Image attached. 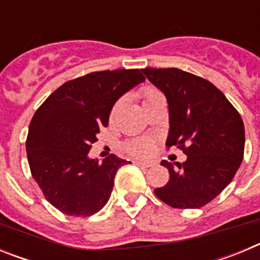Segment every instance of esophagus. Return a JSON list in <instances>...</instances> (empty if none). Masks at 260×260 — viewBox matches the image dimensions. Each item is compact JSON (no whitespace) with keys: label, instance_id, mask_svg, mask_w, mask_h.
I'll use <instances>...</instances> for the list:
<instances>
[{"label":"esophagus","instance_id":"obj_1","mask_svg":"<svg viewBox=\"0 0 260 260\" xmlns=\"http://www.w3.org/2000/svg\"><path fill=\"white\" fill-rule=\"evenodd\" d=\"M134 164H137V165H139V167H142V168H150V167H152V164H151V162H147V161H138V160H134Z\"/></svg>","mask_w":260,"mask_h":260}]
</instances>
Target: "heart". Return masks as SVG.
<instances>
[{"mask_svg": "<svg viewBox=\"0 0 260 260\" xmlns=\"http://www.w3.org/2000/svg\"><path fill=\"white\" fill-rule=\"evenodd\" d=\"M142 95H143L144 103L150 102L151 99L156 98V96L161 95V93L156 91V89L151 88V87H147L142 91ZM121 102L117 103L114 105L113 110H112V116H114V113L118 109ZM126 150H127L128 153H132L134 156H139V157H144V156L151 155V152L153 151V141L150 139V138H141V139H134V141H130L126 143Z\"/></svg>", "mask_w": 260, "mask_h": 260, "instance_id": "heart-1", "label": "heart"}]
</instances>
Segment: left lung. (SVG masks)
<instances>
[{"mask_svg":"<svg viewBox=\"0 0 260 260\" xmlns=\"http://www.w3.org/2000/svg\"><path fill=\"white\" fill-rule=\"evenodd\" d=\"M165 95L169 108L167 146L181 148L180 164L162 160L169 181L155 189L173 208H201L233 180L243 158L245 126L236 108L211 82L180 69L142 70Z\"/></svg>","mask_w":260,"mask_h":260,"instance_id":"1","label":"left lung"}]
</instances>
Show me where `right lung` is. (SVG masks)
<instances>
[{
  "label": "right lung",
  "instance_id": "right-lung-1",
  "mask_svg": "<svg viewBox=\"0 0 260 260\" xmlns=\"http://www.w3.org/2000/svg\"><path fill=\"white\" fill-rule=\"evenodd\" d=\"M144 80L138 69L89 73L62 84L36 110L27 157L34 180L53 207L86 217L107 204L117 171L128 161L110 155L100 162L88 152L117 100Z\"/></svg>",
  "mask_w": 260,
  "mask_h": 260
}]
</instances>
